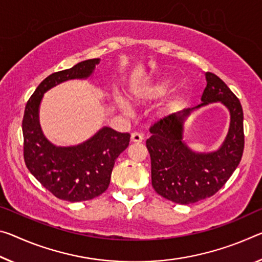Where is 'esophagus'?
Segmentation results:
<instances>
[{
  "instance_id": "34e87169",
  "label": "esophagus",
  "mask_w": 262,
  "mask_h": 262,
  "mask_svg": "<svg viewBox=\"0 0 262 262\" xmlns=\"http://www.w3.org/2000/svg\"><path fill=\"white\" fill-rule=\"evenodd\" d=\"M143 135L140 134V133H133V134L130 135V140L132 142H135V143H140L142 142L143 141Z\"/></svg>"
}]
</instances>
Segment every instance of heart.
<instances>
[{"label":"heart","instance_id":"heart-1","mask_svg":"<svg viewBox=\"0 0 262 262\" xmlns=\"http://www.w3.org/2000/svg\"><path fill=\"white\" fill-rule=\"evenodd\" d=\"M172 82L173 80L171 78L164 77V78L157 79L155 81L148 82V84L138 86L132 92L130 100L133 102L141 103V102L149 101V100H152V99L159 98L167 92V91L170 89V86L172 85ZM175 106H176L175 99H169L167 102L162 105V107L160 108V114L161 115L169 114L170 112L175 108ZM119 107L120 110L124 112V113H128V112H129V108H128V106L123 101L119 102Z\"/></svg>","mask_w":262,"mask_h":262}]
</instances>
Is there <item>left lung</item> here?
I'll list each match as a JSON object with an SVG mask.
<instances>
[{
    "instance_id": "8db88e82",
    "label": "left lung",
    "mask_w": 262,
    "mask_h": 262,
    "mask_svg": "<svg viewBox=\"0 0 262 262\" xmlns=\"http://www.w3.org/2000/svg\"><path fill=\"white\" fill-rule=\"evenodd\" d=\"M202 103L160 120L150 128L147 148L151 160V184L162 197L177 204H192L222 189L242 161L244 113L239 99L221 78L205 73ZM221 102L230 113V127L217 151L201 153L185 143L184 122L193 110Z\"/></svg>"
}]
</instances>
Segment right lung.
<instances>
[{"label": "right lung", "instance_id": "right-lung-1", "mask_svg": "<svg viewBox=\"0 0 262 262\" xmlns=\"http://www.w3.org/2000/svg\"><path fill=\"white\" fill-rule=\"evenodd\" d=\"M99 63V58L84 60L50 74L37 87L24 111L22 130L27 168L53 196L71 203L90 201L105 192L115 161L128 147L130 135L105 126L76 146H56L41 130L39 106L49 90L73 79H89Z\"/></svg>", "mask_w": 262, "mask_h": 262}]
</instances>
